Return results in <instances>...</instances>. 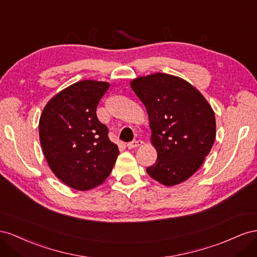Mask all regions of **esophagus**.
<instances>
[{"label": "esophagus", "mask_w": 257, "mask_h": 257, "mask_svg": "<svg viewBox=\"0 0 257 257\" xmlns=\"http://www.w3.org/2000/svg\"><path fill=\"white\" fill-rule=\"evenodd\" d=\"M142 143L143 142L141 140H134V141H131V142H129L127 144V148L130 149V150L131 149H136V148H138V146H140Z\"/></svg>", "instance_id": "34e87169"}]
</instances>
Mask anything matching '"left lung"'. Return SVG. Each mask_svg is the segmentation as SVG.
Returning <instances> with one entry per match:
<instances>
[{
  "mask_svg": "<svg viewBox=\"0 0 257 257\" xmlns=\"http://www.w3.org/2000/svg\"><path fill=\"white\" fill-rule=\"evenodd\" d=\"M130 85L148 111L157 151L156 163L146 172L166 186L186 181L213 146V109L194 86L177 76L156 73L138 77Z\"/></svg>",
  "mask_w": 257,
  "mask_h": 257,
  "instance_id": "left-lung-1",
  "label": "left lung"
}]
</instances>
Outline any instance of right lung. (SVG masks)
<instances>
[{"label":"right lung","mask_w":257,"mask_h":257,"mask_svg":"<svg viewBox=\"0 0 257 257\" xmlns=\"http://www.w3.org/2000/svg\"><path fill=\"white\" fill-rule=\"evenodd\" d=\"M109 84L82 80L65 88L44 107L40 141L56 177L68 186L87 190L111 173L118 148L97 117V106Z\"/></svg>","instance_id":"add662e5"}]
</instances>
